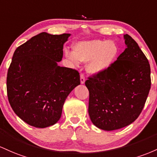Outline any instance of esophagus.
Returning a JSON list of instances; mask_svg holds the SVG:
<instances>
[{"label":"esophagus","instance_id":"obj_1","mask_svg":"<svg viewBox=\"0 0 157 157\" xmlns=\"http://www.w3.org/2000/svg\"><path fill=\"white\" fill-rule=\"evenodd\" d=\"M80 82H81V84H84V82H85V78H84V75H83V74H81Z\"/></svg>","mask_w":157,"mask_h":157}]
</instances>
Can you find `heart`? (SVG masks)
Here are the masks:
<instances>
[{"label":"heart","mask_w":157,"mask_h":157,"mask_svg":"<svg viewBox=\"0 0 157 157\" xmlns=\"http://www.w3.org/2000/svg\"><path fill=\"white\" fill-rule=\"evenodd\" d=\"M73 51L66 50L64 56L75 65L87 62L86 71L92 75L104 73L115 63L119 48L113 40H81L73 44Z\"/></svg>","instance_id":"b5f03b06"}]
</instances>
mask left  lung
I'll return each instance as SVG.
<instances>
[{"label": "left lung", "instance_id": "1", "mask_svg": "<svg viewBox=\"0 0 157 157\" xmlns=\"http://www.w3.org/2000/svg\"><path fill=\"white\" fill-rule=\"evenodd\" d=\"M126 49L104 73L89 78V113L95 126L120 129L138 118L151 89V68L138 44L124 35Z\"/></svg>", "mask_w": 157, "mask_h": 157}]
</instances>
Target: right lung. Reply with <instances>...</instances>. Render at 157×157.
I'll use <instances>...</instances> for the list:
<instances>
[{"instance_id":"right-lung-1","label":"right lung","mask_w":157,"mask_h":157,"mask_svg":"<svg viewBox=\"0 0 157 157\" xmlns=\"http://www.w3.org/2000/svg\"><path fill=\"white\" fill-rule=\"evenodd\" d=\"M68 33H39L15 50L6 78L15 113L29 125L44 128L61 118L70 92L80 84L78 71L60 67Z\"/></svg>"}]
</instances>
